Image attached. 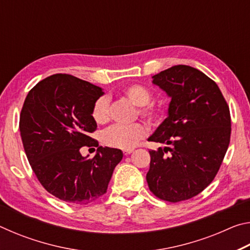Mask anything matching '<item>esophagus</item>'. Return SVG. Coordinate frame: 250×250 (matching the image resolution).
Instances as JSON below:
<instances>
[{"instance_id": "esophagus-1", "label": "esophagus", "mask_w": 250, "mask_h": 250, "mask_svg": "<svg viewBox=\"0 0 250 250\" xmlns=\"http://www.w3.org/2000/svg\"><path fill=\"white\" fill-rule=\"evenodd\" d=\"M132 152H133V150L130 149V150H125L124 153H125V155H128V154H130V153H132Z\"/></svg>"}]
</instances>
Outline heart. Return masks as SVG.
Listing matches in <instances>:
<instances>
[{"label": "heart", "instance_id": "1", "mask_svg": "<svg viewBox=\"0 0 250 250\" xmlns=\"http://www.w3.org/2000/svg\"><path fill=\"white\" fill-rule=\"evenodd\" d=\"M124 95L131 103L142 107L140 115L150 121L159 119V109L154 105L149 104L152 99L151 91L141 84H130L124 89ZM91 115L94 120L98 125H104L108 122L110 117V101L107 96H101L95 101L92 105ZM146 128L141 124H134L131 125H113L105 131L104 134V142L105 145L117 149L130 150L138 145V142L146 137Z\"/></svg>", "mask_w": 250, "mask_h": 250}]
</instances>
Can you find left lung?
Wrapping results in <instances>:
<instances>
[{"label":"left lung","mask_w":250,"mask_h":250,"mask_svg":"<svg viewBox=\"0 0 250 250\" xmlns=\"http://www.w3.org/2000/svg\"><path fill=\"white\" fill-rule=\"evenodd\" d=\"M152 79L171 101L167 117L147 140L171 146L149 151L147 185L161 200H188L217 174L229 146V108L216 83L191 66H173Z\"/></svg>","instance_id":"obj_1"}]
</instances>
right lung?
<instances>
[{
  "label": "right lung",
  "instance_id": "obj_1",
  "mask_svg": "<svg viewBox=\"0 0 250 250\" xmlns=\"http://www.w3.org/2000/svg\"><path fill=\"white\" fill-rule=\"evenodd\" d=\"M103 88L71 75L56 74L34 86L20 117L23 146L32 170L45 189L59 200L87 205L107 192L119 149L99 146L94 159L80 154L97 129L91 115Z\"/></svg>",
  "mask_w": 250,
  "mask_h": 250
}]
</instances>
